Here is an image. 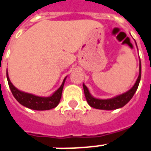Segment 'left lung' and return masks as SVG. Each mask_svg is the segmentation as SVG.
<instances>
[{"label": "left lung", "instance_id": "left-lung-1", "mask_svg": "<svg viewBox=\"0 0 151 151\" xmlns=\"http://www.w3.org/2000/svg\"><path fill=\"white\" fill-rule=\"evenodd\" d=\"M136 45H137V43H136ZM141 76H142V65H141V60H140L139 75H138L137 79V81H136L133 86L131 88L130 90H128L126 92L118 95L114 97L109 98V99H99V98L94 97L90 93L87 86L83 83V86L84 94H85V96H86V101H87L88 105H90L91 107L98 109H104V110H113V109L122 108L126 104H127L130 101L131 99L132 98V96H134L136 91L137 90L139 83H140Z\"/></svg>", "mask_w": 151, "mask_h": 151}]
</instances>
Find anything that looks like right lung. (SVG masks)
<instances>
[{
    "mask_svg": "<svg viewBox=\"0 0 151 151\" xmlns=\"http://www.w3.org/2000/svg\"><path fill=\"white\" fill-rule=\"evenodd\" d=\"M6 77H7V81H8L9 88L13 94L14 97L16 99L19 104L34 110H48V109H51L56 107L60 101L63 87L65 85V80L67 78V77H65L60 86L51 96H47V97H42V96H36L33 94L24 92L23 91L19 90L18 88H16L9 80L8 71H6Z\"/></svg>",
    "mask_w": 151,
    "mask_h": 151,
    "instance_id": "1",
    "label": "right lung"
}]
</instances>
